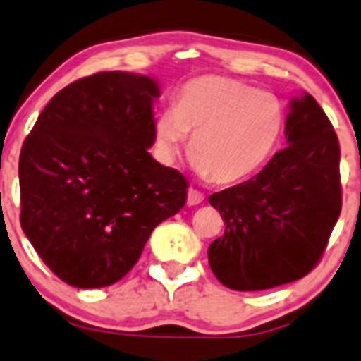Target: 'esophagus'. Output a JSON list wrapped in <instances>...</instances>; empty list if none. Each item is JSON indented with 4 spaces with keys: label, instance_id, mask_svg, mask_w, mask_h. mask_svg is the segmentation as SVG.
<instances>
[{
    "label": "esophagus",
    "instance_id": "obj_1",
    "mask_svg": "<svg viewBox=\"0 0 361 361\" xmlns=\"http://www.w3.org/2000/svg\"><path fill=\"white\" fill-rule=\"evenodd\" d=\"M204 201V195L202 192L195 190V188H188V194H187V204L188 206H195V204H201Z\"/></svg>",
    "mask_w": 361,
    "mask_h": 361
}]
</instances>
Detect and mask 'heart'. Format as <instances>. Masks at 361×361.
<instances>
[{
	"label": "heart",
	"instance_id": "obj_1",
	"mask_svg": "<svg viewBox=\"0 0 361 361\" xmlns=\"http://www.w3.org/2000/svg\"><path fill=\"white\" fill-rule=\"evenodd\" d=\"M286 111L271 93L226 77H199L183 86L174 107L153 121L160 157L174 162L192 141V167L220 185L236 183L261 169L277 148Z\"/></svg>",
	"mask_w": 361,
	"mask_h": 361
}]
</instances>
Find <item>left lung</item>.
I'll return each instance as SVG.
<instances>
[{
  "label": "left lung",
  "mask_w": 361,
  "mask_h": 361,
  "mask_svg": "<svg viewBox=\"0 0 361 361\" xmlns=\"http://www.w3.org/2000/svg\"><path fill=\"white\" fill-rule=\"evenodd\" d=\"M288 146L250 180L209 195L226 231L209 268L234 291H262L305 277L319 262L342 208L341 146L312 95L291 100Z\"/></svg>",
  "instance_id": "1"
}]
</instances>
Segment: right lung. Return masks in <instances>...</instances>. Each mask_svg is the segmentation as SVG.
<instances>
[{"instance_id":"1","label":"right lung","mask_w":361,"mask_h":361,"mask_svg":"<svg viewBox=\"0 0 361 361\" xmlns=\"http://www.w3.org/2000/svg\"><path fill=\"white\" fill-rule=\"evenodd\" d=\"M152 77L99 72L44 107L19 157L20 227L56 277L82 289L121 281L152 231L187 201V180L149 155Z\"/></svg>"}]
</instances>
